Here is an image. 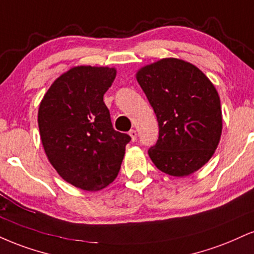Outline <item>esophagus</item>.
I'll return each instance as SVG.
<instances>
[{
    "label": "esophagus",
    "instance_id": "1",
    "mask_svg": "<svg viewBox=\"0 0 254 254\" xmlns=\"http://www.w3.org/2000/svg\"><path fill=\"white\" fill-rule=\"evenodd\" d=\"M129 135H130V137H131V140H132V142H135V140L137 139V132H136V130H130L129 131Z\"/></svg>",
    "mask_w": 254,
    "mask_h": 254
}]
</instances>
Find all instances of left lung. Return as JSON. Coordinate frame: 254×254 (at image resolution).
<instances>
[{
	"label": "left lung",
	"mask_w": 254,
	"mask_h": 254,
	"mask_svg": "<svg viewBox=\"0 0 254 254\" xmlns=\"http://www.w3.org/2000/svg\"><path fill=\"white\" fill-rule=\"evenodd\" d=\"M137 81L154 109L158 139L148 150L161 172L188 176L210 160L222 131L220 98L202 71L175 58L146 65Z\"/></svg>",
	"instance_id": "obj_1"
}]
</instances>
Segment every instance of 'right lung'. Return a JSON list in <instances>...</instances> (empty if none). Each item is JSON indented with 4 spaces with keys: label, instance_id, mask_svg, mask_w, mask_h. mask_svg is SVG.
Returning <instances> with one entry per match:
<instances>
[{
    "label": "right lung",
    "instance_id": "add662e5",
    "mask_svg": "<svg viewBox=\"0 0 254 254\" xmlns=\"http://www.w3.org/2000/svg\"><path fill=\"white\" fill-rule=\"evenodd\" d=\"M115 78L116 68L73 67L40 103V137L48 161L65 181L84 190L114 182L131 140L114 129L103 100Z\"/></svg>",
    "mask_w": 254,
    "mask_h": 254
}]
</instances>
